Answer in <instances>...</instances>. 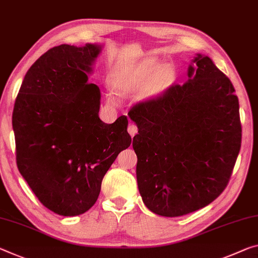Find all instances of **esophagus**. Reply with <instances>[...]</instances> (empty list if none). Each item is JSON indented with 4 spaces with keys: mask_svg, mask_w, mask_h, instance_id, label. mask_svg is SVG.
Listing matches in <instances>:
<instances>
[{
    "mask_svg": "<svg viewBox=\"0 0 258 258\" xmlns=\"http://www.w3.org/2000/svg\"><path fill=\"white\" fill-rule=\"evenodd\" d=\"M127 131H128V133L131 134V137H134L136 136V134L138 133V127H137V125H134V124H130L128 125V128H127Z\"/></svg>",
    "mask_w": 258,
    "mask_h": 258,
    "instance_id": "obj_1",
    "label": "esophagus"
}]
</instances>
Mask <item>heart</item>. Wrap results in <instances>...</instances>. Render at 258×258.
Masks as SVG:
<instances>
[{
    "label": "heart",
    "instance_id": "1",
    "mask_svg": "<svg viewBox=\"0 0 258 258\" xmlns=\"http://www.w3.org/2000/svg\"><path fill=\"white\" fill-rule=\"evenodd\" d=\"M173 80V70L169 65H161L155 58H146L128 65L112 79V87L117 95L128 96L140 93L141 99H154L164 93ZM109 103H113L112 94H108Z\"/></svg>",
    "mask_w": 258,
    "mask_h": 258
}]
</instances>
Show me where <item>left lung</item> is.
Listing matches in <instances>:
<instances>
[{"label":"left lung","instance_id":"obj_1","mask_svg":"<svg viewBox=\"0 0 258 258\" xmlns=\"http://www.w3.org/2000/svg\"><path fill=\"white\" fill-rule=\"evenodd\" d=\"M188 80L130 110L142 201L154 214L179 217L223 193L241 147L239 100L210 57L196 54Z\"/></svg>","mask_w":258,"mask_h":258}]
</instances>
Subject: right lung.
<instances>
[{
	"label": "right lung",
	"instance_id": "1",
	"mask_svg": "<svg viewBox=\"0 0 258 258\" xmlns=\"http://www.w3.org/2000/svg\"><path fill=\"white\" fill-rule=\"evenodd\" d=\"M101 44H60L32 65L12 113L20 174L39 201L60 216H78L95 204L104 174L128 148V120L99 117L101 92L88 84Z\"/></svg>",
	"mask_w": 258,
	"mask_h": 258
}]
</instances>
